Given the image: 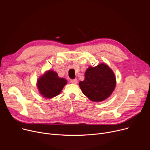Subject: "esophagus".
<instances>
[{
  "label": "esophagus",
  "mask_w": 150,
  "mask_h": 150,
  "mask_svg": "<svg viewBox=\"0 0 150 150\" xmlns=\"http://www.w3.org/2000/svg\"><path fill=\"white\" fill-rule=\"evenodd\" d=\"M71 82L72 83H74V84H76V83H77V82H78V80H77L76 79H71Z\"/></svg>",
  "instance_id": "34e87169"
}]
</instances>
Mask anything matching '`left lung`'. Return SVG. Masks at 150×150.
I'll list each match as a JSON object with an SVG mask.
<instances>
[{"label": "left lung", "mask_w": 150, "mask_h": 150, "mask_svg": "<svg viewBox=\"0 0 150 150\" xmlns=\"http://www.w3.org/2000/svg\"><path fill=\"white\" fill-rule=\"evenodd\" d=\"M116 78L112 70L105 64L89 67L85 73V79L79 83L83 94L93 101H101L108 98L116 86Z\"/></svg>", "instance_id": "left-lung-1"}]
</instances>
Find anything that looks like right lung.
I'll list each match as a JSON object with an SVG mask.
<instances>
[{"label":"right lung","mask_w":150,"mask_h":150,"mask_svg":"<svg viewBox=\"0 0 150 150\" xmlns=\"http://www.w3.org/2000/svg\"><path fill=\"white\" fill-rule=\"evenodd\" d=\"M67 83L65 79L59 78L56 72L49 71L38 80L37 87L42 96L50 98L59 94Z\"/></svg>","instance_id":"obj_1"}]
</instances>
